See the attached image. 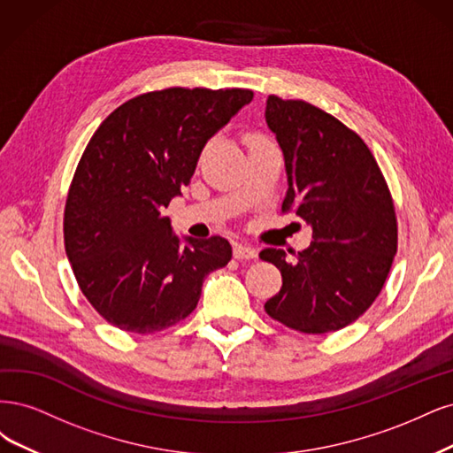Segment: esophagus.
<instances>
[{
    "mask_svg": "<svg viewBox=\"0 0 453 453\" xmlns=\"http://www.w3.org/2000/svg\"><path fill=\"white\" fill-rule=\"evenodd\" d=\"M233 257L235 259H256L257 250L250 244H233Z\"/></svg>",
    "mask_w": 453,
    "mask_h": 453,
    "instance_id": "esophagus-1",
    "label": "esophagus"
}]
</instances>
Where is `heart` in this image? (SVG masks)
<instances>
[{"instance_id":"heart-1","label":"heart","mask_w":453,"mask_h":453,"mask_svg":"<svg viewBox=\"0 0 453 453\" xmlns=\"http://www.w3.org/2000/svg\"><path fill=\"white\" fill-rule=\"evenodd\" d=\"M259 142H265V139L257 135V134H248L246 135V144L248 147H254V144H259Z\"/></svg>"}]
</instances>
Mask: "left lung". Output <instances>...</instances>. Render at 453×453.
<instances>
[{
    "label": "left lung",
    "mask_w": 453,
    "mask_h": 453,
    "mask_svg": "<svg viewBox=\"0 0 453 453\" xmlns=\"http://www.w3.org/2000/svg\"><path fill=\"white\" fill-rule=\"evenodd\" d=\"M265 120L286 164L282 212L312 227L309 248L289 257L265 248L259 257L282 274L265 312L289 329L339 331L380 294L397 252L389 188L363 139L329 112L301 99L269 96Z\"/></svg>",
    "instance_id": "obj_1"
}]
</instances>
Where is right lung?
<instances>
[{
    "mask_svg": "<svg viewBox=\"0 0 453 453\" xmlns=\"http://www.w3.org/2000/svg\"><path fill=\"white\" fill-rule=\"evenodd\" d=\"M252 90L165 88L114 109L86 144L69 186L64 241L84 297L109 324L156 333L189 316L205 276L226 267L222 237L180 241L164 216L207 141Z\"/></svg>",
    "mask_w": 453,
    "mask_h": 453,
    "instance_id": "obj_1",
    "label": "right lung"
}]
</instances>
